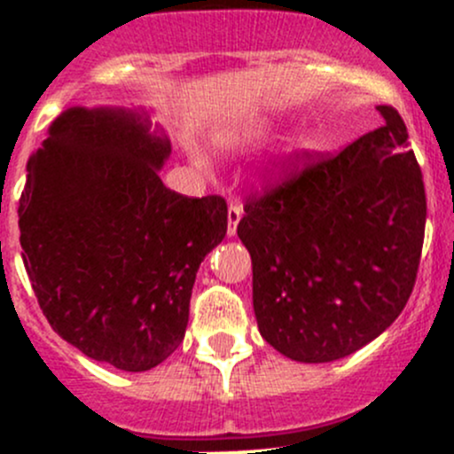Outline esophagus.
Wrapping results in <instances>:
<instances>
[{
    "label": "esophagus",
    "mask_w": 454,
    "mask_h": 454,
    "mask_svg": "<svg viewBox=\"0 0 454 454\" xmlns=\"http://www.w3.org/2000/svg\"><path fill=\"white\" fill-rule=\"evenodd\" d=\"M241 215H244V208H241V204H237V201H231V206H228V235H235L237 232V223H239Z\"/></svg>",
    "instance_id": "1"
}]
</instances>
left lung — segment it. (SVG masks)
I'll list each match as a JSON object with an SVG mask.
<instances>
[{"mask_svg": "<svg viewBox=\"0 0 454 454\" xmlns=\"http://www.w3.org/2000/svg\"><path fill=\"white\" fill-rule=\"evenodd\" d=\"M338 155L305 151L281 184L248 198L237 235L253 256L259 332L299 363H332L378 338L413 292L424 180L391 105Z\"/></svg>", "mask_w": 454, "mask_h": 454, "instance_id": "left-lung-1", "label": "left lung"}]
</instances>
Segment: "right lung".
I'll list each match as a JSON object with an SVG mask.
<instances>
[{"label": "right lung", "mask_w": 454, "mask_h": 454, "mask_svg": "<svg viewBox=\"0 0 454 454\" xmlns=\"http://www.w3.org/2000/svg\"><path fill=\"white\" fill-rule=\"evenodd\" d=\"M145 112L70 107L28 160L21 256L50 327L87 358L149 371L184 340L195 274L226 237L219 195L158 171L171 142Z\"/></svg>", "instance_id": "right-lung-1"}]
</instances>
